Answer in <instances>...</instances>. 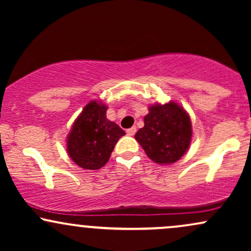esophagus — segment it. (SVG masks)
I'll use <instances>...</instances> for the list:
<instances>
[{"label":"esophagus","instance_id":"34e87169","mask_svg":"<svg viewBox=\"0 0 251 251\" xmlns=\"http://www.w3.org/2000/svg\"><path fill=\"white\" fill-rule=\"evenodd\" d=\"M135 132H137V127H135V126H132L131 128H128L127 131H126V133H127L128 135H133Z\"/></svg>","mask_w":251,"mask_h":251}]
</instances>
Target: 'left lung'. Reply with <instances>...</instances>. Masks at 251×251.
Segmentation results:
<instances>
[{
    "label": "left lung",
    "mask_w": 251,
    "mask_h": 251,
    "mask_svg": "<svg viewBox=\"0 0 251 251\" xmlns=\"http://www.w3.org/2000/svg\"><path fill=\"white\" fill-rule=\"evenodd\" d=\"M192 137L189 114L177 102L155 103L149 107L144 127L134 135L150 159L172 164L188 151Z\"/></svg>",
    "instance_id": "1"
}]
</instances>
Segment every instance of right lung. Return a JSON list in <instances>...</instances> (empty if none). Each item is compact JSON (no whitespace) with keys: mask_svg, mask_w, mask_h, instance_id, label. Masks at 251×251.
Instances as JSON below:
<instances>
[{"mask_svg":"<svg viewBox=\"0 0 251 251\" xmlns=\"http://www.w3.org/2000/svg\"><path fill=\"white\" fill-rule=\"evenodd\" d=\"M107 106L91 101L74 122L67 138V151L76 165L98 170L108 162L118 140L125 131L106 118Z\"/></svg>","mask_w":251,"mask_h":251,"instance_id":"add662e5","label":"right lung"}]
</instances>
